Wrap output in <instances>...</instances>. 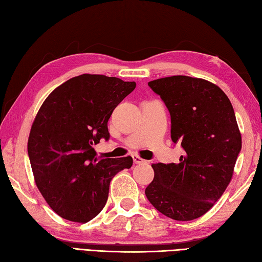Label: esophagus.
<instances>
[{
	"label": "esophagus",
	"instance_id": "esophagus-1",
	"mask_svg": "<svg viewBox=\"0 0 262 262\" xmlns=\"http://www.w3.org/2000/svg\"><path fill=\"white\" fill-rule=\"evenodd\" d=\"M133 160H134V163L135 164H144V163L147 162V161L143 160L142 158L138 157V155H133Z\"/></svg>",
	"mask_w": 262,
	"mask_h": 262
}]
</instances>
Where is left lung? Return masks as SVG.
Returning <instances> with one entry per match:
<instances>
[{"mask_svg": "<svg viewBox=\"0 0 262 262\" xmlns=\"http://www.w3.org/2000/svg\"><path fill=\"white\" fill-rule=\"evenodd\" d=\"M171 116V140L185 151L179 163L153 164L145 194L176 221L203 216L232 179L242 141L226 94L206 80L176 75L148 82Z\"/></svg>", "mask_w": 262, "mask_h": 262, "instance_id": "obj_1", "label": "left lung"}]
</instances>
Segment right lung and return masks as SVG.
I'll use <instances>...</instances> for the list:
<instances>
[{
    "label": "right lung",
    "instance_id": "add662e5",
    "mask_svg": "<svg viewBox=\"0 0 262 262\" xmlns=\"http://www.w3.org/2000/svg\"><path fill=\"white\" fill-rule=\"evenodd\" d=\"M135 88L118 77L82 74L55 89L39 109L28 155L39 191L63 219H94L114 176L133 165L130 157L98 159L94 145L109 140L110 116Z\"/></svg>",
    "mask_w": 262,
    "mask_h": 262
}]
</instances>
